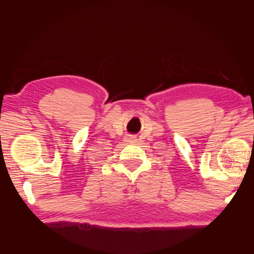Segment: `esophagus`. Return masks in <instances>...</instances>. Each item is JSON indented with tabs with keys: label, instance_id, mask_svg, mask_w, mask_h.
Masks as SVG:
<instances>
[{
	"label": "esophagus",
	"instance_id": "esophagus-1",
	"mask_svg": "<svg viewBox=\"0 0 254 254\" xmlns=\"http://www.w3.org/2000/svg\"><path fill=\"white\" fill-rule=\"evenodd\" d=\"M126 141L127 142H135L136 141V137L133 135H127L126 136Z\"/></svg>",
	"mask_w": 254,
	"mask_h": 254
}]
</instances>
